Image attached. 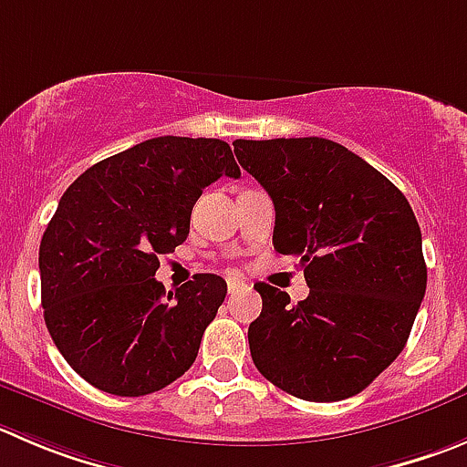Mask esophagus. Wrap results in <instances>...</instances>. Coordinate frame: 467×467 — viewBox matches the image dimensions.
<instances>
[{
    "label": "esophagus",
    "mask_w": 467,
    "mask_h": 467,
    "mask_svg": "<svg viewBox=\"0 0 467 467\" xmlns=\"http://www.w3.org/2000/svg\"><path fill=\"white\" fill-rule=\"evenodd\" d=\"M226 288H229L231 296H236V293H243V291H250V284L243 282L241 277H229V282H226Z\"/></svg>",
    "instance_id": "34e87169"
}]
</instances>
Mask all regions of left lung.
Here are the masks:
<instances>
[{"label":"left lung","instance_id":"8db88e82","mask_svg":"<svg viewBox=\"0 0 467 467\" xmlns=\"http://www.w3.org/2000/svg\"><path fill=\"white\" fill-rule=\"evenodd\" d=\"M234 153L275 206L273 245L297 256L309 296L256 282L250 323L261 376L305 401H341L406 346L426 291L421 231L401 190L323 137L236 140Z\"/></svg>","mask_w":467,"mask_h":467}]
</instances>
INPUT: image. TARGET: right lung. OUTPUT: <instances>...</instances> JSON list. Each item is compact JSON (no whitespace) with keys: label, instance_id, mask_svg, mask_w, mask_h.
<instances>
[{"label":"right lung","instance_id":"add662e5","mask_svg":"<svg viewBox=\"0 0 467 467\" xmlns=\"http://www.w3.org/2000/svg\"><path fill=\"white\" fill-rule=\"evenodd\" d=\"M220 176H241L226 141L167 135L100 160L61 197L38 250L43 317L93 388L144 397L192 367L226 282L202 273L164 293L155 270Z\"/></svg>","mask_w":467,"mask_h":467}]
</instances>
